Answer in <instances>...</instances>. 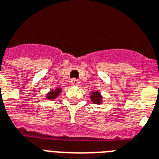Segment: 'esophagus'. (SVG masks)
Masks as SVG:
<instances>
[{
    "label": "esophagus",
    "instance_id": "1",
    "mask_svg": "<svg viewBox=\"0 0 159 159\" xmlns=\"http://www.w3.org/2000/svg\"><path fill=\"white\" fill-rule=\"evenodd\" d=\"M70 83L72 85H79V84H80V81H79L77 79H72Z\"/></svg>",
    "mask_w": 159,
    "mask_h": 159
}]
</instances>
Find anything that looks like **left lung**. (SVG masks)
<instances>
[{
  "label": "left lung",
  "instance_id": "1",
  "mask_svg": "<svg viewBox=\"0 0 159 159\" xmlns=\"http://www.w3.org/2000/svg\"><path fill=\"white\" fill-rule=\"evenodd\" d=\"M90 98L94 104H100L101 103V96H100L99 92H93Z\"/></svg>",
  "mask_w": 159,
  "mask_h": 159
}]
</instances>
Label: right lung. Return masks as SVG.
Here are the masks:
<instances>
[{
  "mask_svg": "<svg viewBox=\"0 0 159 159\" xmlns=\"http://www.w3.org/2000/svg\"><path fill=\"white\" fill-rule=\"evenodd\" d=\"M60 93V89L59 88H56V89L55 90H52L51 92H50V93H48L47 94V99H55V98H56V97L58 96V94Z\"/></svg>",
  "mask_w": 159,
  "mask_h": 159,
  "instance_id": "obj_1",
  "label": "right lung"
}]
</instances>
